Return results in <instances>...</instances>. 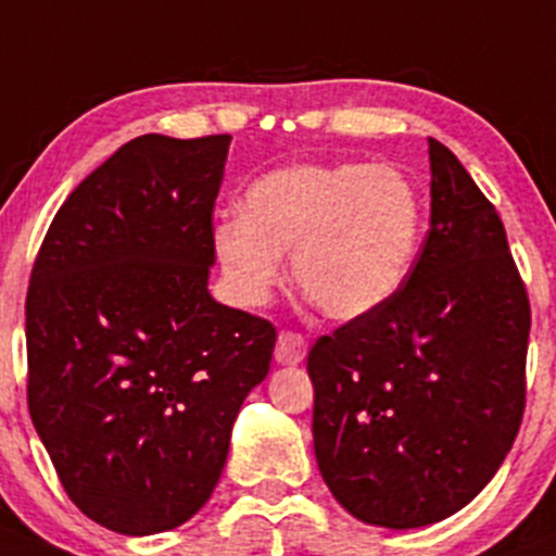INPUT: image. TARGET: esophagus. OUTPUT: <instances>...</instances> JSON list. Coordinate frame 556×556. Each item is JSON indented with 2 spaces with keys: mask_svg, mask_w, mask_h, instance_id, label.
Masks as SVG:
<instances>
[{
  "mask_svg": "<svg viewBox=\"0 0 556 556\" xmlns=\"http://www.w3.org/2000/svg\"><path fill=\"white\" fill-rule=\"evenodd\" d=\"M306 356V338L301 332L282 330L277 338V349H274V359L279 365H298Z\"/></svg>",
  "mask_w": 556,
  "mask_h": 556,
  "instance_id": "esophagus-1",
  "label": "esophagus"
}]
</instances>
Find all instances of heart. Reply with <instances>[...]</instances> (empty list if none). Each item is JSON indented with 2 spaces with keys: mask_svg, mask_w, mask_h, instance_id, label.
<instances>
[{
  "mask_svg": "<svg viewBox=\"0 0 556 556\" xmlns=\"http://www.w3.org/2000/svg\"><path fill=\"white\" fill-rule=\"evenodd\" d=\"M424 233V197L405 173L370 162H295L258 175L244 213L220 215L213 250L233 295L258 306L282 279L325 317L352 323L405 285Z\"/></svg>",
  "mask_w": 556,
  "mask_h": 556,
  "instance_id": "heart-1",
  "label": "heart"
}]
</instances>
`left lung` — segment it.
Segmentation results:
<instances>
[{"label":"left lung","mask_w":556,"mask_h":556,"mask_svg":"<svg viewBox=\"0 0 556 556\" xmlns=\"http://www.w3.org/2000/svg\"><path fill=\"white\" fill-rule=\"evenodd\" d=\"M429 162L431 226L405 285L308 352L323 479L349 514L391 530L464 509L525 413L530 301L506 229L434 138Z\"/></svg>","instance_id":"8db88e82"}]
</instances>
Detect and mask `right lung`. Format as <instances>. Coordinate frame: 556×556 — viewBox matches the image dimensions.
Instances as JSON below:
<instances>
[{"instance_id": "right-lung-1", "label": "right lung", "mask_w": 556, "mask_h": 556, "mask_svg": "<svg viewBox=\"0 0 556 556\" xmlns=\"http://www.w3.org/2000/svg\"><path fill=\"white\" fill-rule=\"evenodd\" d=\"M231 136H140L52 218L26 295L28 413L81 514L173 530L207 504L277 330L207 293Z\"/></svg>"}]
</instances>
